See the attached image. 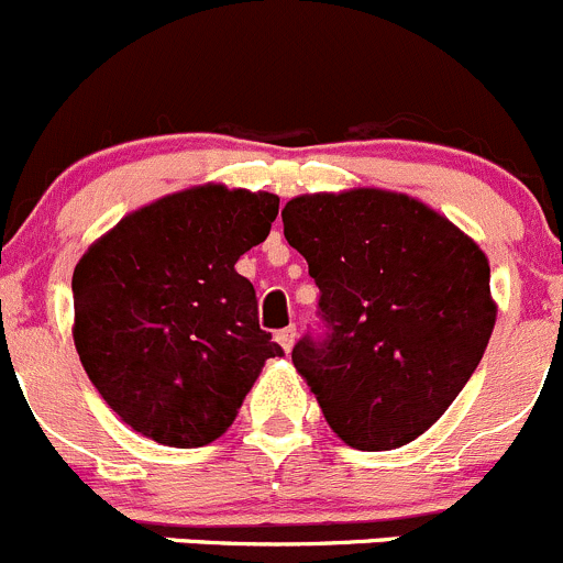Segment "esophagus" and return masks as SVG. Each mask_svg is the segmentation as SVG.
<instances>
[{"label": "esophagus", "mask_w": 563, "mask_h": 563, "mask_svg": "<svg viewBox=\"0 0 563 563\" xmlns=\"http://www.w3.org/2000/svg\"><path fill=\"white\" fill-rule=\"evenodd\" d=\"M277 343H280L283 349H286V352H291L294 349V341H297V327H283V330H277Z\"/></svg>", "instance_id": "34e87169"}]
</instances>
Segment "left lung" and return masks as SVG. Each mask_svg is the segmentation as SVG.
Instances as JSON below:
<instances>
[{
	"mask_svg": "<svg viewBox=\"0 0 563 563\" xmlns=\"http://www.w3.org/2000/svg\"><path fill=\"white\" fill-rule=\"evenodd\" d=\"M283 233L319 286V332L291 360L332 432L360 451L412 443L473 376L495 327L478 244L407 195H302Z\"/></svg>",
	"mask_w": 563,
	"mask_h": 563,
	"instance_id": "left-lung-1",
	"label": "left lung"
}]
</instances>
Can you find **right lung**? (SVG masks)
I'll return each instance as SVG.
<instances>
[{"label":"right lung","mask_w":563,"mask_h":563,"mask_svg":"<svg viewBox=\"0 0 563 563\" xmlns=\"http://www.w3.org/2000/svg\"><path fill=\"white\" fill-rule=\"evenodd\" d=\"M280 198L198 187L120 220L74 269V341L103 401L134 432L200 449L236 418L280 343L236 261L264 242Z\"/></svg>","instance_id":"add662e5"}]
</instances>
